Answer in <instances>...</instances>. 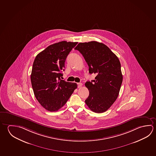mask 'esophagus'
<instances>
[{
	"label": "esophagus",
	"instance_id": "34e87169",
	"mask_svg": "<svg viewBox=\"0 0 156 156\" xmlns=\"http://www.w3.org/2000/svg\"><path fill=\"white\" fill-rule=\"evenodd\" d=\"M82 85H83L82 83H78V87H82Z\"/></svg>",
	"mask_w": 156,
	"mask_h": 156
}]
</instances>
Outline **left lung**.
Listing matches in <instances>:
<instances>
[{
  "instance_id": "1",
  "label": "left lung",
  "mask_w": 156,
  "mask_h": 156,
  "mask_svg": "<svg viewBox=\"0 0 156 156\" xmlns=\"http://www.w3.org/2000/svg\"><path fill=\"white\" fill-rule=\"evenodd\" d=\"M74 49L82 54L95 80L85 85L89 91L85 104L93 112L102 113L117 98L123 81L120 61L106 45L98 41L80 43Z\"/></svg>"
}]
</instances>
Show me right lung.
<instances>
[{
	"instance_id": "obj_1",
	"label": "right lung",
	"mask_w": 156,
	"mask_h": 156,
	"mask_svg": "<svg viewBox=\"0 0 156 156\" xmlns=\"http://www.w3.org/2000/svg\"><path fill=\"white\" fill-rule=\"evenodd\" d=\"M78 42L60 41L50 45L37 55L30 75L37 100L45 109L57 111L63 107L77 87L76 83L61 79L65 62Z\"/></svg>"
}]
</instances>
